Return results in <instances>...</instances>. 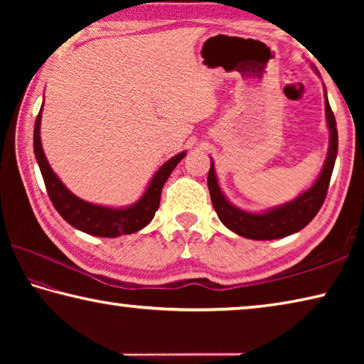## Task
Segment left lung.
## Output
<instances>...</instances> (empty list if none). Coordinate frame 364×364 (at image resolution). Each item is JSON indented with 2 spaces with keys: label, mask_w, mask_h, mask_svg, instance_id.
<instances>
[{
  "label": "left lung",
  "mask_w": 364,
  "mask_h": 364,
  "mask_svg": "<svg viewBox=\"0 0 364 364\" xmlns=\"http://www.w3.org/2000/svg\"><path fill=\"white\" fill-rule=\"evenodd\" d=\"M316 73L319 75L318 70ZM324 109L326 122H328L329 130L328 156H326L321 173L318 175L316 181L291 202H286V204L273 208H267V210L262 212L242 210V208L231 204L223 191H221L212 160L210 170H208L207 176L208 191H210L215 212H217L220 221L228 230H231L232 232H236L242 237L254 239V241H269V239H281L304 230L316 217V213L319 212V208H321L326 199V193H328L338 147L336 117L331 110L328 96H326V88Z\"/></svg>",
  "instance_id": "obj_1"
}]
</instances>
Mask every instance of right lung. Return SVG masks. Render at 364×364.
I'll return each mask as SVG.
<instances>
[{"mask_svg": "<svg viewBox=\"0 0 364 364\" xmlns=\"http://www.w3.org/2000/svg\"><path fill=\"white\" fill-rule=\"evenodd\" d=\"M41 110L43 106L35 120L33 151L41 176L45 180L49 199H51L54 208L59 212L60 217L73 228H77V230L97 237H119L122 234L136 232L143 230L146 225H149L159 208L160 194H162L165 181L168 180L170 173L175 170L178 162L186 156V152L183 151L167 160L154 173L144 194L134 204L128 207H107L91 204V202L80 199L72 191L67 189L65 184L59 180V176L54 173L51 165H49L45 151H43L40 136Z\"/></svg>", "mask_w": 364, "mask_h": 364, "instance_id": "right-lung-1", "label": "right lung"}]
</instances>
